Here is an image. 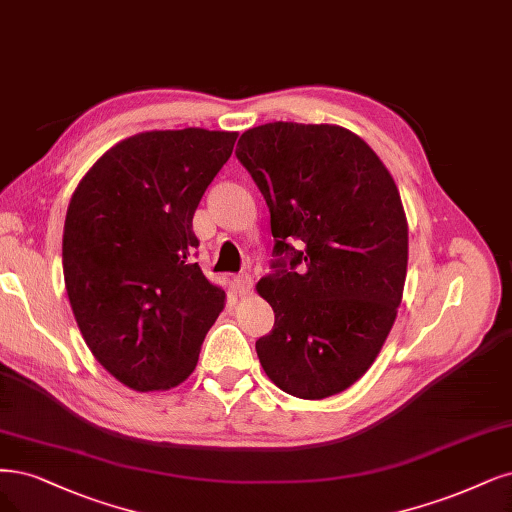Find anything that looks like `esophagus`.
<instances>
[{
    "label": "esophagus",
    "mask_w": 512,
    "mask_h": 512,
    "mask_svg": "<svg viewBox=\"0 0 512 512\" xmlns=\"http://www.w3.org/2000/svg\"><path fill=\"white\" fill-rule=\"evenodd\" d=\"M235 288L239 292V296H248L254 290V279L250 273H241L235 277Z\"/></svg>",
    "instance_id": "34e87169"
}]
</instances>
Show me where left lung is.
<instances>
[{"instance_id": "8db88e82", "label": "left lung", "mask_w": 512, "mask_h": 512, "mask_svg": "<svg viewBox=\"0 0 512 512\" xmlns=\"http://www.w3.org/2000/svg\"><path fill=\"white\" fill-rule=\"evenodd\" d=\"M235 154L271 209L275 254L292 258L256 284L275 313L258 360L286 394H341L377 360L402 301L409 224L398 186L339 125L267 122L245 131Z\"/></svg>"}]
</instances>
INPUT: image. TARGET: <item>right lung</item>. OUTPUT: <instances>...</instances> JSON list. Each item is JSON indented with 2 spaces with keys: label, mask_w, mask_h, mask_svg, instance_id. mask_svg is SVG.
<instances>
[{
  "label": "right lung",
  "mask_w": 512,
  "mask_h": 512,
  "mask_svg": "<svg viewBox=\"0 0 512 512\" xmlns=\"http://www.w3.org/2000/svg\"><path fill=\"white\" fill-rule=\"evenodd\" d=\"M237 131H144L86 171L67 207L63 275L97 362L135 392H165L195 370L224 290L190 254L192 216L231 158Z\"/></svg>",
  "instance_id": "1"
}]
</instances>
